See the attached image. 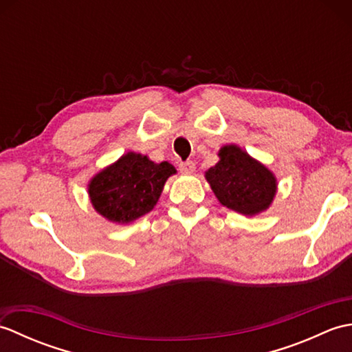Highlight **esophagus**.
Returning <instances> with one entry per match:
<instances>
[{
	"label": "esophagus",
	"instance_id": "obj_1",
	"mask_svg": "<svg viewBox=\"0 0 352 352\" xmlns=\"http://www.w3.org/2000/svg\"><path fill=\"white\" fill-rule=\"evenodd\" d=\"M178 168H180L182 174H193V172H195V163H193L192 160L182 162L180 164H178Z\"/></svg>",
	"mask_w": 352,
	"mask_h": 352
}]
</instances>
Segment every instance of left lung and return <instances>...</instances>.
I'll list each match as a JSON object with an SVG mask.
<instances>
[{
    "instance_id": "8db88e82",
    "label": "left lung",
    "mask_w": 352,
    "mask_h": 352,
    "mask_svg": "<svg viewBox=\"0 0 352 352\" xmlns=\"http://www.w3.org/2000/svg\"><path fill=\"white\" fill-rule=\"evenodd\" d=\"M221 160L206 172L222 206L242 214H257L271 206L276 180L271 170L236 145L221 148Z\"/></svg>"
}]
</instances>
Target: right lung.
Wrapping results in <instances>:
<instances>
[{
    "instance_id": "right-lung-1",
    "label": "right lung",
    "mask_w": 352,
    "mask_h": 352,
    "mask_svg": "<svg viewBox=\"0 0 352 352\" xmlns=\"http://www.w3.org/2000/svg\"><path fill=\"white\" fill-rule=\"evenodd\" d=\"M175 172L168 162L154 163L146 155L129 153L92 178L89 197L104 218L126 223L153 210Z\"/></svg>"
}]
</instances>
